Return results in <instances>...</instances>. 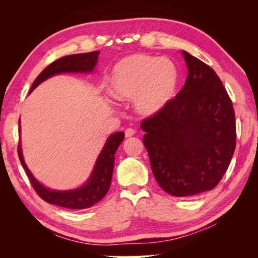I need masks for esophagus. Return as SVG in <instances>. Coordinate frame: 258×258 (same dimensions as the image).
Instances as JSON below:
<instances>
[{"label":"esophagus","mask_w":258,"mask_h":258,"mask_svg":"<svg viewBox=\"0 0 258 258\" xmlns=\"http://www.w3.org/2000/svg\"><path fill=\"white\" fill-rule=\"evenodd\" d=\"M135 134H136V131L134 129H131V128H129V129L124 131V136H126V138H130V137L134 136Z\"/></svg>","instance_id":"obj_1"}]
</instances>
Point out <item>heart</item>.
<instances>
[{
  "instance_id": "b5f03b06",
  "label": "heart",
  "mask_w": 258,
  "mask_h": 258,
  "mask_svg": "<svg viewBox=\"0 0 258 258\" xmlns=\"http://www.w3.org/2000/svg\"><path fill=\"white\" fill-rule=\"evenodd\" d=\"M177 84L175 64L166 57L132 54L117 63L108 79V91L119 101L134 99L138 114L152 117L169 103Z\"/></svg>"
}]
</instances>
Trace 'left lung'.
<instances>
[{"label":"left lung","mask_w":258,"mask_h":258,"mask_svg":"<svg viewBox=\"0 0 258 258\" xmlns=\"http://www.w3.org/2000/svg\"><path fill=\"white\" fill-rule=\"evenodd\" d=\"M182 54L188 70L184 87L141 123L156 181L175 197L213 189L236 148L235 112L220 77L190 53Z\"/></svg>","instance_id":"1"}]
</instances>
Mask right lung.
I'll use <instances>...</instances> for the list:
<instances>
[{"label": "right lung", "instance_id": "1", "mask_svg": "<svg viewBox=\"0 0 258 258\" xmlns=\"http://www.w3.org/2000/svg\"><path fill=\"white\" fill-rule=\"evenodd\" d=\"M99 51H91L87 53H76L71 56L62 57L56 61H53L41 74L36 77L30 92H32L38 85L44 81L48 80L53 75H58L61 73H92L95 70ZM19 131H20V118H19ZM124 138V134L121 131L115 132L107 138L106 142L99 154L95 167L92 172L88 177L86 183L79 187V188L69 189V190H53L48 187H45L42 183L31 173L28 166L23 159L21 143L18 145V156L23 169L30 178L33 188L43 200L48 202L50 205H56L62 208L82 210L87 209L96 205L97 202L102 200L110 188L114 162H115V153L118 150V146L121 144Z\"/></svg>", "mask_w": 258, "mask_h": 258}]
</instances>
